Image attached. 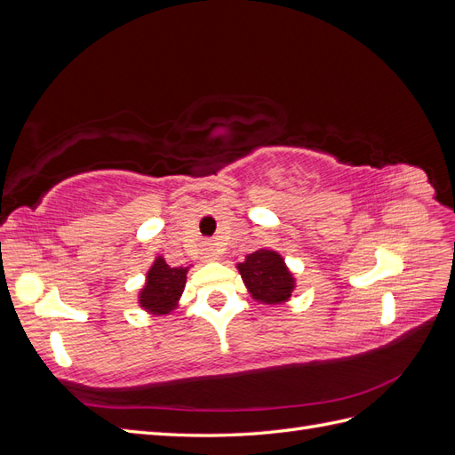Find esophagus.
Returning a JSON list of instances; mask_svg holds the SVG:
<instances>
[{
    "label": "esophagus",
    "mask_w": 455,
    "mask_h": 455,
    "mask_svg": "<svg viewBox=\"0 0 455 455\" xmlns=\"http://www.w3.org/2000/svg\"><path fill=\"white\" fill-rule=\"evenodd\" d=\"M204 258H209V259H216V249L212 244H206L204 246Z\"/></svg>",
    "instance_id": "1"
}]
</instances>
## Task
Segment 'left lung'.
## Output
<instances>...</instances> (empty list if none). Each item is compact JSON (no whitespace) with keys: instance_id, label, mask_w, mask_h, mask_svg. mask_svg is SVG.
<instances>
[{"instance_id":"obj_1","label":"left lung","mask_w":455,"mask_h":455,"mask_svg":"<svg viewBox=\"0 0 455 455\" xmlns=\"http://www.w3.org/2000/svg\"><path fill=\"white\" fill-rule=\"evenodd\" d=\"M244 286L254 299L267 306H277L291 298L294 291V277L288 271L279 252L259 249L244 258L237 266Z\"/></svg>"}]
</instances>
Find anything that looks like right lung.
I'll list each match as a JSON object with an SVG mask.
<instances>
[{
  "mask_svg": "<svg viewBox=\"0 0 455 455\" xmlns=\"http://www.w3.org/2000/svg\"><path fill=\"white\" fill-rule=\"evenodd\" d=\"M188 267H171L164 258L157 256L148 271L146 286L140 291V307L154 315H167L180 299L186 286Z\"/></svg>",
  "mask_w": 455,
  "mask_h": 455,
  "instance_id": "add662e5",
  "label": "right lung"
}]
</instances>
